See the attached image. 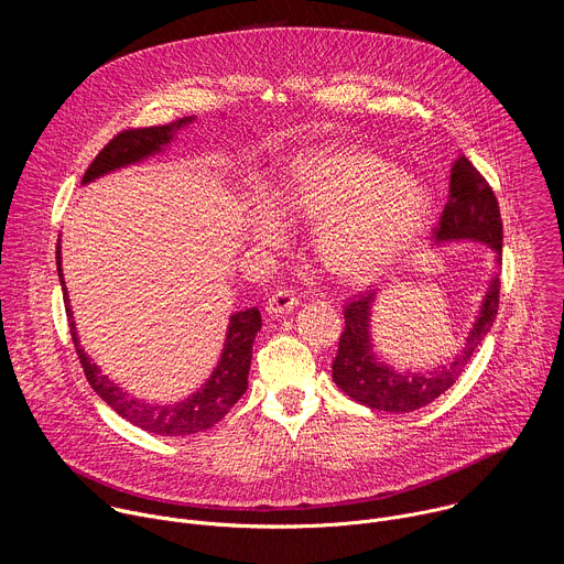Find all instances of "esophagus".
Instances as JSON below:
<instances>
[{"label":"esophagus","mask_w":564,"mask_h":564,"mask_svg":"<svg viewBox=\"0 0 564 564\" xmlns=\"http://www.w3.org/2000/svg\"><path fill=\"white\" fill-rule=\"evenodd\" d=\"M296 305H299V299H296L294 290L283 288V290H276V292L268 299L265 310H268L270 314L279 316V314H288V312H292Z\"/></svg>","instance_id":"esophagus-1"}]
</instances>
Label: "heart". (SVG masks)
I'll return each instance as SVG.
<instances>
[{"label": "heart", "instance_id": "obj_1", "mask_svg": "<svg viewBox=\"0 0 564 564\" xmlns=\"http://www.w3.org/2000/svg\"><path fill=\"white\" fill-rule=\"evenodd\" d=\"M285 212L318 218L316 248L344 276L383 270L424 227L431 198L422 185L372 153H316L296 160L279 189ZM261 243L281 238L272 212L254 220Z\"/></svg>", "mask_w": 564, "mask_h": 564}]
</instances>
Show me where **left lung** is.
I'll list each match as a JSON object with an SVG mask.
<instances>
[{
	"label": "left lung",
	"mask_w": 564,
	"mask_h": 564,
	"mask_svg": "<svg viewBox=\"0 0 564 564\" xmlns=\"http://www.w3.org/2000/svg\"><path fill=\"white\" fill-rule=\"evenodd\" d=\"M437 240H479L496 250L502 263V218L494 187L487 183L466 155H459L451 170V192L433 229ZM375 292L357 294L344 307L346 328L339 339V352L333 361L335 383L359 404L372 411L411 413L424 409L446 392L462 375L475 348L491 330L500 307V274L494 276L481 301L479 316L464 344V350L451 366L431 372H394L379 364L370 348V305Z\"/></svg>",
	"instance_id": "left-lung-1"
}]
</instances>
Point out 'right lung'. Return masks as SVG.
Returning a JSON list of instances; mask_svg holds the SVG:
<instances>
[{
    "label": "right lung",
    "instance_id": "obj_1",
    "mask_svg": "<svg viewBox=\"0 0 564 564\" xmlns=\"http://www.w3.org/2000/svg\"><path fill=\"white\" fill-rule=\"evenodd\" d=\"M194 118H178L170 124L163 127H140V129H124L118 135H113L105 149L94 158V163L89 165L83 183H89L102 174H109L118 167L138 163V160L160 151V147L167 144L178 129L189 124ZM57 257V274L64 292V305H66V316H68V330L70 339L77 352L79 364H83V370L87 375V381L91 388L107 401V404L127 422L133 426L155 433V435H194L212 429L218 424L229 409L236 404V401L243 397L248 390V375H250V364H252V344L257 339V333L261 330V312L259 307H250L246 312H236L229 318V330L225 339V348L220 355V361L216 370L212 372L209 381L205 388H200L194 397L181 401V404L172 406H149L144 401H138L133 397H127L118 386H113L105 375H100L98 366L91 364V359L85 355V350L79 348L77 335H75V324H73V314L68 307V296L66 288L62 281V265H59V248L55 252Z\"/></svg>",
    "mask_w": 564,
    "mask_h": 564
}]
</instances>
